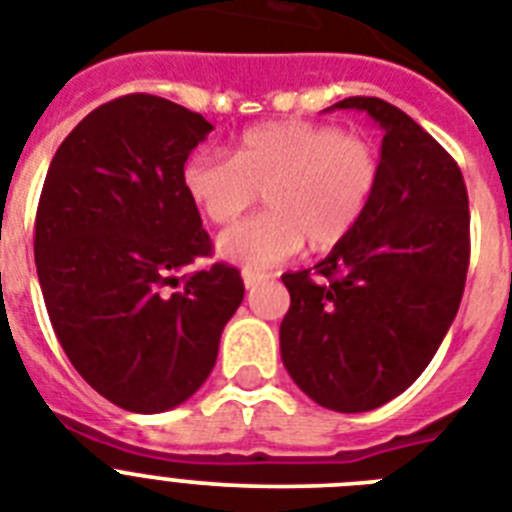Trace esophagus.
Listing matches in <instances>:
<instances>
[{
    "label": "esophagus",
    "mask_w": 512,
    "mask_h": 512,
    "mask_svg": "<svg viewBox=\"0 0 512 512\" xmlns=\"http://www.w3.org/2000/svg\"><path fill=\"white\" fill-rule=\"evenodd\" d=\"M242 278L247 289H255L257 283H263L265 278H268V273H260V270H242Z\"/></svg>",
    "instance_id": "esophagus-1"
}]
</instances>
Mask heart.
Wrapping results in <instances>:
<instances>
[{
	"instance_id": "b5f03b06",
	"label": "heart",
	"mask_w": 512,
	"mask_h": 512,
	"mask_svg": "<svg viewBox=\"0 0 512 512\" xmlns=\"http://www.w3.org/2000/svg\"><path fill=\"white\" fill-rule=\"evenodd\" d=\"M187 195L213 223H231L263 192L268 213L218 236V255L244 270H268L307 244L346 242L382 182V158L367 137L333 124L268 122L244 132L234 156L213 150L184 163Z\"/></svg>"
}]
</instances>
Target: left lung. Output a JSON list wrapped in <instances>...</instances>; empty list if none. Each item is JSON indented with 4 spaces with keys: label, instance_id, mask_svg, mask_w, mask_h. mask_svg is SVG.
Segmentation results:
<instances>
[{
    "label": "left lung",
    "instance_id": "8db88e82",
    "mask_svg": "<svg viewBox=\"0 0 512 512\" xmlns=\"http://www.w3.org/2000/svg\"><path fill=\"white\" fill-rule=\"evenodd\" d=\"M333 109L385 130L382 182L346 242L281 276V359L312 401L359 414L401 395L440 349L466 286L471 216L458 163L409 114L372 96Z\"/></svg>",
    "mask_w": 512,
    "mask_h": 512
}]
</instances>
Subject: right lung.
<instances>
[{
  "instance_id": "1",
  "label": "right lung",
  "mask_w": 512,
  "mask_h": 512,
  "mask_svg": "<svg viewBox=\"0 0 512 512\" xmlns=\"http://www.w3.org/2000/svg\"><path fill=\"white\" fill-rule=\"evenodd\" d=\"M210 130L166 98H114L64 137L38 200L51 328L90 388L135 414L174 409L208 380L244 299L231 265L179 276L213 249L182 182Z\"/></svg>"
}]
</instances>
